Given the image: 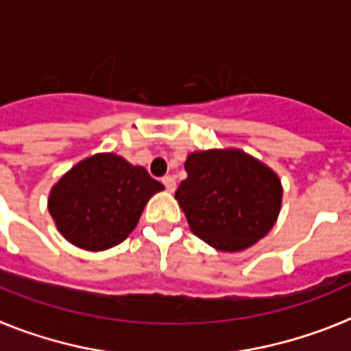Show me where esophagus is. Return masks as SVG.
<instances>
[{
	"mask_svg": "<svg viewBox=\"0 0 351 351\" xmlns=\"http://www.w3.org/2000/svg\"><path fill=\"white\" fill-rule=\"evenodd\" d=\"M161 181H163V184H165V188L169 191L176 190V178H173V176H165Z\"/></svg>",
	"mask_w": 351,
	"mask_h": 351,
	"instance_id": "34e87169",
	"label": "esophagus"
}]
</instances>
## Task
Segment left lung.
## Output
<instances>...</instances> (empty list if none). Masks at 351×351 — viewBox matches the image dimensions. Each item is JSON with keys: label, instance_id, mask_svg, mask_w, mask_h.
<instances>
[{"label": "left lung", "instance_id": "left-lung-1", "mask_svg": "<svg viewBox=\"0 0 351 351\" xmlns=\"http://www.w3.org/2000/svg\"><path fill=\"white\" fill-rule=\"evenodd\" d=\"M176 191L190 228L219 251H241L267 235L281 209V181L237 149L193 153Z\"/></svg>", "mask_w": 351, "mask_h": 351}]
</instances>
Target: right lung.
<instances>
[{
	"instance_id": "obj_1",
	"label": "right lung",
	"mask_w": 351,
	"mask_h": 351,
	"mask_svg": "<svg viewBox=\"0 0 351 351\" xmlns=\"http://www.w3.org/2000/svg\"><path fill=\"white\" fill-rule=\"evenodd\" d=\"M163 184L144 167L117 154H95L77 163L52 188L49 213L58 230L82 250L101 251L123 243L144 206Z\"/></svg>"
}]
</instances>
